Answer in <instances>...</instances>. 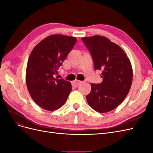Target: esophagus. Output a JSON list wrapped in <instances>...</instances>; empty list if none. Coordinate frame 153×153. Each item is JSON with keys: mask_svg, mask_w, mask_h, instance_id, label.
<instances>
[{"mask_svg": "<svg viewBox=\"0 0 153 153\" xmlns=\"http://www.w3.org/2000/svg\"><path fill=\"white\" fill-rule=\"evenodd\" d=\"M81 83H82L81 81L75 80V81H74V82H72V85H73V86H74V87H77V86L81 84Z\"/></svg>", "mask_w": 153, "mask_h": 153, "instance_id": "34e87169", "label": "esophagus"}]
</instances>
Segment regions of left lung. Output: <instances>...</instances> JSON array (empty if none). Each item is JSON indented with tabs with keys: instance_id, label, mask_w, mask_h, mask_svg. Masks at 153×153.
I'll return each mask as SVG.
<instances>
[{
	"instance_id": "1",
	"label": "left lung",
	"mask_w": 153,
	"mask_h": 153,
	"mask_svg": "<svg viewBox=\"0 0 153 153\" xmlns=\"http://www.w3.org/2000/svg\"><path fill=\"white\" fill-rule=\"evenodd\" d=\"M93 59L95 70L102 71L103 81L91 84L88 104L100 113L115 109L126 98L132 84L129 59L119 45L101 36L82 38Z\"/></svg>"
}]
</instances>
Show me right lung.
I'll return each instance as SVG.
<instances>
[{
  "instance_id": "add662e5",
  "label": "right lung",
  "mask_w": 153,
  "mask_h": 153,
  "mask_svg": "<svg viewBox=\"0 0 153 153\" xmlns=\"http://www.w3.org/2000/svg\"><path fill=\"white\" fill-rule=\"evenodd\" d=\"M76 42L75 37L48 36L32 50L26 69V83L31 98L42 108L52 111L65 103L71 83L55 76Z\"/></svg>"
}]
</instances>
